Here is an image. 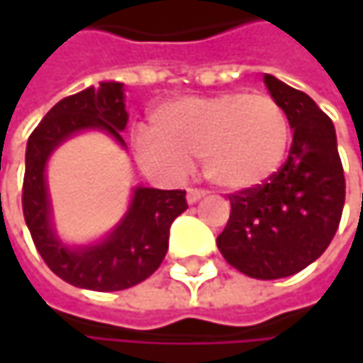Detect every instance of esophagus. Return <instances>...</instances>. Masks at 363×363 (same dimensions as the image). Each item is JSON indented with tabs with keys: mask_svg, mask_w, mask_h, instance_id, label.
<instances>
[{
	"mask_svg": "<svg viewBox=\"0 0 363 363\" xmlns=\"http://www.w3.org/2000/svg\"><path fill=\"white\" fill-rule=\"evenodd\" d=\"M203 195H206V191H203V189L191 186V189L186 191V201H189V203H195V201H199Z\"/></svg>",
	"mask_w": 363,
	"mask_h": 363,
	"instance_id": "obj_1",
	"label": "esophagus"
}]
</instances>
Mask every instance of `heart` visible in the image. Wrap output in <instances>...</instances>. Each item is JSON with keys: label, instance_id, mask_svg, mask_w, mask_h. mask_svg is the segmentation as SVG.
I'll list each match as a JSON object with an SVG mask.
<instances>
[{"label": "heart", "instance_id": "heart-1", "mask_svg": "<svg viewBox=\"0 0 363 363\" xmlns=\"http://www.w3.org/2000/svg\"><path fill=\"white\" fill-rule=\"evenodd\" d=\"M290 136V117L273 96L223 92L160 107L151 115V132H134L132 149L151 174L177 179L201 160L214 184L244 191L275 177Z\"/></svg>", "mask_w": 363, "mask_h": 363}]
</instances>
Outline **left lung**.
I'll use <instances>...</instances> for the list:
<instances>
[{
  "label": "left lung",
  "mask_w": 363,
  "mask_h": 363,
  "mask_svg": "<svg viewBox=\"0 0 363 363\" xmlns=\"http://www.w3.org/2000/svg\"><path fill=\"white\" fill-rule=\"evenodd\" d=\"M264 84L290 117V153L273 179L229 195L231 214L216 246L244 275L279 279L326 252L345 206V172L334 123L313 99L273 75Z\"/></svg>",
  "instance_id": "left-lung-1"
}]
</instances>
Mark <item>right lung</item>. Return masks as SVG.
Returning <instances> with one entry per match:
<instances>
[{"instance_id": "1", "label": "right lung", "mask_w": 363, "mask_h": 363, "mask_svg": "<svg viewBox=\"0 0 363 363\" xmlns=\"http://www.w3.org/2000/svg\"><path fill=\"white\" fill-rule=\"evenodd\" d=\"M128 123L123 86L103 82L99 88L71 94L45 113L27 143V168L23 182V214L43 262L67 284L115 292L145 281L157 271L168 252L172 220L186 210L184 191L138 186L130 212L109 238L96 246L71 250L50 229V201L45 191V162L54 147L79 130L99 128L123 145L121 130Z\"/></svg>"}]
</instances>
